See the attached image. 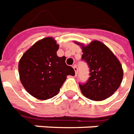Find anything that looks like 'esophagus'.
Returning a JSON list of instances; mask_svg holds the SVG:
<instances>
[{
  "instance_id": "obj_1",
  "label": "esophagus",
  "mask_w": 134,
  "mask_h": 134,
  "mask_svg": "<svg viewBox=\"0 0 134 134\" xmlns=\"http://www.w3.org/2000/svg\"><path fill=\"white\" fill-rule=\"evenodd\" d=\"M73 68H74V69L75 74H77V73H78V68H77V66H76V65H74V66H73Z\"/></svg>"
}]
</instances>
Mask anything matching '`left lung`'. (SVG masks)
I'll return each instance as SVG.
<instances>
[{
  "label": "left lung",
  "instance_id": "1",
  "mask_svg": "<svg viewBox=\"0 0 134 134\" xmlns=\"http://www.w3.org/2000/svg\"><path fill=\"white\" fill-rule=\"evenodd\" d=\"M81 45V59L90 67V78L86 84H79L81 93L88 99L101 101L110 97L120 87L123 76L122 65L105 44L94 40Z\"/></svg>",
  "mask_w": 134,
  "mask_h": 134
}]
</instances>
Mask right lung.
I'll return each mask as SVG.
<instances>
[{"label": "right lung", "instance_id": "add662e5", "mask_svg": "<svg viewBox=\"0 0 134 134\" xmlns=\"http://www.w3.org/2000/svg\"><path fill=\"white\" fill-rule=\"evenodd\" d=\"M59 45L53 37L37 41L24 53L19 63L20 81L28 92L38 99L53 97L74 69L65 64V57H58Z\"/></svg>", "mask_w": 134, "mask_h": 134}]
</instances>
